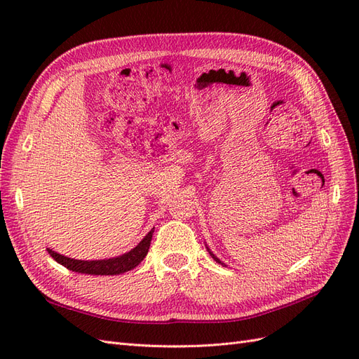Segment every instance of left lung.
<instances>
[{
    "label": "left lung",
    "mask_w": 359,
    "mask_h": 359,
    "mask_svg": "<svg viewBox=\"0 0 359 359\" xmlns=\"http://www.w3.org/2000/svg\"><path fill=\"white\" fill-rule=\"evenodd\" d=\"M208 252H210V250H208ZM210 255L212 256V259H214V260H217V262H219V264H222V262H220V260H219V259H217V257H215V256H214V255H212L211 252H210Z\"/></svg>",
    "instance_id": "left-lung-1"
}]
</instances>
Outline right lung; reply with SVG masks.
Instances as JSON below:
<instances>
[{
  "label": "right lung",
  "instance_id": "obj_1",
  "mask_svg": "<svg viewBox=\"0 0 359 359\" xmlns=\"http://www.w3.org/2000/svg\"><path fill=\"white\" fill-rule=\"evenodd\" d=\"M153 231H149L148 235L140 241L133 250H130L128 253L114 257V259H104V260H78V259H70L62 256L60 253L52 252L50 248H48L49 255L57 260L58 264L62 266H66L72 271H76V273H82V274H94V276H116V274H123L126 271L133 269L137 266L140 262H142L144 257L148 253V248L151 244V238H153Z\"/></svg>",
  "mask_w": 359,
  "mask_h": 359
}]
</instances>
